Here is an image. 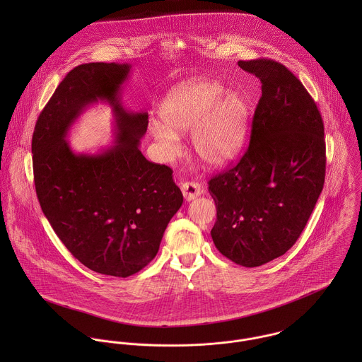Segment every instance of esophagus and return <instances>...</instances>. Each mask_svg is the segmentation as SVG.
Returning a JSON list of instances; mask_svg holds the SVG:
<instances>
[{"mask_svg": "<svg viewBox=\"0 0 362 362\" xmlns=\"http://www.w3.org/2000/svg\"><path fill=\"white\" fill-rule=\"evenodd\" d=\"M181 191L187 201H192L202 194V185L195 181H187L181 185Z\"/></svg>", "mask_w": 362, "mask_h": 362, "instance_id": "esophagus-1", "label": "esophagus"}]
</instances>
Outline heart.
I'll return each mask as SVG.
<instances>
[{
  "label": "heart",
  "instance_id": "1",
  "mask_svg": "<svg viewBox=\"0 0 362 362\" xmlns=\"http://www.w3.org/2000/svg\"><path fill=\"white\" fill-rule=\"evenodd\" d=\"M250 107L238 92L224 85L192 78L175 86L161 105V118L149 122V131L168 157L180 151L178 132L192 127V146L211 167L230 163L238 155L247 129Z\"/></svg>",
  "mask_w": 362,
  "mask_h": 362
}]
</instances>
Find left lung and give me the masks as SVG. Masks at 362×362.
Listing matches in <instances>:
<instances>
[{"label":"left lung","instance_id":"left-lung-1","mask_svg":"<svg viewBox=\"0 0 362 362\" xmlns=\"http://www.w3.org/2000/svg\"><path fill=\"white\" fill-rule=\"evenodd\" d=\"M238 65L260 79L250 146L240 161L209 180L218 252L257 267L284 255L305 228L323 189L326 145L322 115L283 64L257 58Z\"/></svg>","mask_w":362,"mask_h":362}]
</instances>
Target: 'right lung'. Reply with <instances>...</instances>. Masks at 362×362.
I'll return each instance as SVG.
<instances>
[{
  "instance_id": "obj_1",
  "label": "right lung",
  "mask_w": 362,
  "mask_h": 362,
  "mask_svg": "<svg viewBox=\"0 0 362 362\" xmlns=\"http://www.w3.org/2000/svg\"><path fill=\"white\" fill-rule=\"evenodd\" d=\"M131 65L89 62L74 68L40 112L33 138L39 204L66 250L93 272L128 277L152 262L164 230L182 205L173 170L142 155L148 112H128L118 93ZM105 100L116 114V145L75 156L64 136L89 104Z\"/></svg>"
}]
</instances>
